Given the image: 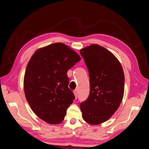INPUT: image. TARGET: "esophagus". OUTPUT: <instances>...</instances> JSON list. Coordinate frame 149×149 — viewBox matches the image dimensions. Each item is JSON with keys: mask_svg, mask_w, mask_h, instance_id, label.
I'll return each mask as SVG.
<instances>
[{"mask_svg": "<svg viewBox=\"0 0 149 149\" xmlns=\"http://www.w3.org/2000/svg\"><path fill=\"white\" fill-rule=\"evenodd\" d=\"M74 95H75V99H77V95H78V93H77V89H75V90H74Z\"/></svg>", "mask_w": 149, "mask_h": 149, "instance_id": "34e87169", "label": "esophagus"}]
</instances>
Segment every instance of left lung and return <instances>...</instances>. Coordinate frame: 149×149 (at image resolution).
Here are the masks:
<instances>
[{"mask_svg":"<svg viewBox=\"0 0 149 149\" xmlns=\"http://www.w3.org/2000/svg\"><path fill=\"white\" fill-rule=\"evenodd\" d=\"M80 54L90 82L89 95L80 108L85 122L97 125L109 119L119 107L124 93V74L120 62L104 47L92 45Z\"/></svg>","mask_w":149,"mask_h":149,"instance_id":"8db88e82","label":"left lung"}]
</instances>
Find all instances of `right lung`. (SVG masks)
<instances>
[{
	"label": "right lung",
	"instance_id": "right-lung-1",
	"mask_svg": "<svg viewBox=\"0 0 149 149\" xmlns=\"http://www.w3.org/2000/svg\"><path fill=\"white\" fill-rule=\"evenodd\" d=\"M81 60L67 45L57 42L37 50L27 64L24 92L32 110L50 124L60 123L75 99L67 72Z\"/></svg>",
	"mask_w": 149,
	"mask_h": 149
}]
</instances>
